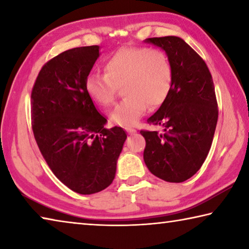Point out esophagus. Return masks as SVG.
Wrapping results in <instances>:
<instances>
[{
	"instance_id": "esophagus-1",
	"label": "esophagus",
	"mask_w": 249,
	"mask_h": 249,
	"mask_svg": "<svg viewBox=\"0 0 249 249\" xmlns=\"http://www.w3.org/2000/svg\"><path fill=\"white\" fill-rule=\"evenodd\" d=\"M126 132H127L128 134H135L137 132V130L135 128H132V127H126Z\"/></svg>"
}]
</instances>
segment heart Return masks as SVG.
Listing matches in <instances>:
<instances>
[{
    "instance_id": "obj_1",
    "label": "heart",
    "mask_w": 249,
    "mask_h": 249,
    "mask_svg": "<svg viewBox=\"0 0 249 249\" xmlns=\"http://www.w3.org/2000/svg\"><path fill=\"white\" fill-rule=\"evenodd\" d=\"M104 70L105 74L88 75L84 88L91 100L103 107L112 105L119 88H123L126 98L111 113V120L122 126L136 124L147 107H160L174 83L169 58L157 48H121L107 59Z\"/></svg>"
}]
</instances>
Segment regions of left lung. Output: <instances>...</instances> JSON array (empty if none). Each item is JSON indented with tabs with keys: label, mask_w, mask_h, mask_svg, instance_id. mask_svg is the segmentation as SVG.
I'll return each instance as SVG.
<instances>
[{
	"label": "left lung",
	"mask_w": 249,
	"mask_h": 249,
	"mask_svg": "<svg viewBox=\"0 0 249 249\" xmlns=\"http://www.w3.org/2000/svg\"><path fill=\"white\" fill-rule=\"evenodd\" d=\"M165 50L174 70L169 95L147 123L163 133L141 130L144 161L151 174L168 182H183L203 165L218 117L212 75L205 61L176 36L147 38Z\"/></svg>",
	"instance_id": "obj_1"
}]
</instances>
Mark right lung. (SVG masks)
Listing matches in <instances>:
<instances>
[{"label":"right lung","instance_id":"obj_1","mask_svg":"<svg viewBox=\"0 0 249 249\" xmlns=\"http://www.w3.org/2000/svg\"><path fill=\"white\" fill-rule=\"evenodd\" d=\"M99 46L72 48L46 62L31 95L32 128L53 175L70 190L92 195L113 182L126 134L104 128L84 82Z\"/></svg>","mask_w":249,"mask_h":249}]
</instances>
